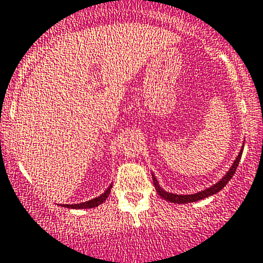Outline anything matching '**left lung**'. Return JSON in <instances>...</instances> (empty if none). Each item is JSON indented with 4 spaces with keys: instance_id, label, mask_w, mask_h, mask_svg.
Listing matches in <instances>:
<instances>
[{
    "instance_id": "left-lung-1",
    "label": "left lung",
    "mask_w": 263,
    "mask_h": 263,
    "mask_svg": "<svg viewBox=\"0 0 263 263\" xmlns=\"http://www.w3.org/2000/svg\"><path fill=\"white\" fill-rule=\"evenodd\" d=\"M242 152H243V149L241 148V151L238 152V156L236 157V160L233 161L232 166H231V168L227 171V174L223 176V177L221 178L220 181H218L217 183H215L213 186L209 187V189L203 190V191H200L197 193H192V195H176V193H172V192H167L164 191L162 187L158 184V181L156 180V177L154 175V184H155V189L156 191H157L158 195L161 196V197L163 198V200L168 201V202H174V203H191V202H196V201H200V200H203V198L206 197H210V196L215 195V193L220 192L222 189H223L224 186H226L227 182L232 178V176L235 175L236 170H237V166L239 163V160H241V156H242Z\"/></svg>"
}]
</instances>
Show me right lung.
Returning <instances> with one entry per match:
<instances>
[{
    "mask_svg": "<svg viewBox=\"0 0 263 263\" xmlns=\"http://www.w3.org/2000/svg\"><path fill=\"white\" fill-rule=\"evenodd\" d=\"M111 189H112V183L109 184V186L107 187V190H106V191L103 192L102 195H100L99 197L92 198V200L86 201V202H81V203H74V204H62V207H67V209H74V210L93 209V207L100 206L101 203H103V202L106 201V198L108 197L109 192H111Z\"/></svg>",
    "mask_w": 263,
    "mask_h": 263,
    "instance_id": "right-lung-1",
    "label": "right lung"
}]
</instances>
